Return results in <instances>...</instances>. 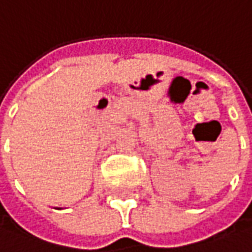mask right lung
Here are the masks:
<instances>
[{
  "label": "right lung",
  "mask_w": 252,
  "mask_h": 252,
  "mask_svg": "<svg viewBox=\"0 0 252 252\" xmlns=\"http://www.w3.org/2000/svg\"><path fill=\"white\" fill-rule=\"evenodd\" d=\"M58 209H61V208H58Z\"/></svg>",
  "instance_id": "add662e5"
}]
</instances>
